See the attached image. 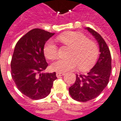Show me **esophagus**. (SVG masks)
I'll return each mask as SVG.
<instances>
[{
	"label": "esophagus",
	"mask_w": 121,
	"mask_h": 121,
	"mask_svg": "<svg viewBox=\"0 0 121 121\" xmlns=\"http://www.w3.org/2000/svg\"><path fill=\"white\" fill-rule=\"evenodd\" d=\"M63 75H65V73H60V72L56 73V76L57 77V78H59V77L63 76Z\"/></svg>",
	"instance_id": "esophagus-1"
}]
</instances>
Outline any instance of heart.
Returning <instances> with one entry per match:
<instances>
[{
	"instance_id": "1",
	"label": "heart",
	"mask_w": 121,
	"mask_h": 121,
	"mask_svg": "<svg viewBox=\"0 0 121 121\" xmlns=\"http://www.w3.org/2000/svg\"><path fill=\"white\" fill-rule=\"evenodd\" d=\"M62 44L70 47L67 59H60L51 66L56 72L63 73L78 66L81 71H87L95 65L99 53L98 47L95 41L90 40L81 32H66L58 36ZM43 53L45 57L54 60L58 56V48L52 40L45 43Z\"/></svg>"
}]
</instances>
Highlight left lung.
<instances>
[{"label":"left lung","mask_w":121,"mask_h":121,"mask_svg":"<svg viewBox=\"0 0 121 121\" xmlns=\"http://www.w3.org/2000/svg\"><path fill=\"white\" fill-rule=\"evenodd\" d=\"M97 40L100 56L96 64L86 75L76 74L74 84L69 88L70 95L78 102H87L97 97L109 83L111 71L110 51L103 38L89 27L85 28Z\"/></svg>","instance_id":"8db88e82"}]
</instances>
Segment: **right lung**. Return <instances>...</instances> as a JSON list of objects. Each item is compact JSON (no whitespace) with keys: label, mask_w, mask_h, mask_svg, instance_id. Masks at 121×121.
I'll return each mask as SVG.
<instances>
[{"label":"right lung","mask_w":121,"mask_h":121,"mask_svg":"<svg viewBox=\"0 0 121 121\" xmlns=\"http://www.w3.org/2000/svg\"><path fill=\"white\" fill-rule=\"evenodd\" d=\"M54 35L34 29L15 45L11 61V75L19 91L32 100L46 97L57 78L55 72L43 73L48 66L43 53L44 45Z\"/></svg>","instance_id":"obj_1"}]
</instances>
